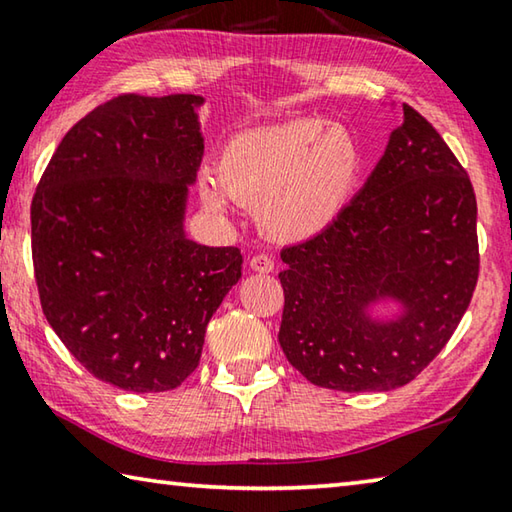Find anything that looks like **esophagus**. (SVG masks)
<instances>
[{"instance_id": "obj_1", "label": "esophagus", "mask_w": 512, "mask_h": 512, "mask_svg": "<svg viewBox=\"0 0 512 512\" xmlns=\"http://www.w3.org/2000/svg\"><path fill=\"white\" fill-rule=\"evenodd\" d=\"M273 266H275L273 259L268 255H262V253L250 259V268H253V271H257V273H271Z\"/></svg>"}]
</instances>
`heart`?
<instances>
[{
    "label": "heart",
    "instance_id": "heart-1",
    "mask_svg": "<svg viewBox=\"0 0 512 512\" xmlns=\"http://www.w3.org/2000/svg\"><path fill=\"white\" fill-rule=\"evenodd\" d=\"M359 149L339 124L296 119L235 135L216 162V180L205 178L207 207L223 210L228 198L255 207L266 235L300 241L325 230L350 194Z\"/></svg>",
    "mask_w": 512,
    "mask_h": 512
}]
</instances>
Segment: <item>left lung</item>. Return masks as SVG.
Returning <instances> with one entry per match:
<instances>
[{"label":"left lung","instance_id":"left-lung-1","mask_svg":"<svg viewBox=\"0 0 512 512\" xmlns=\"http://www.w3.org/2000/svg\"><path fill=\"white\" fill-rule=\"evenodd\" d=\"M284 357L320 388L393 391L438 357L479 280L476 196L470 176L427 119L404 121L375 171L339 216L282 248ZM381 297L405 311L377 324Z\"/></svg>","mask_w":512,"mask_h":512}]
</instances>
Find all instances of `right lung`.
<instances>
[{
	"label": "right lung",
	"instance_id": "right-lung-1",
	"mask_svg": "<svg viewBox=\"0 0 512 512\" xmlns=\"http://www.w3.org/2000/svg\"><path fill=\"white\" fill-rule=\"evenodd\" d=\"M194 94H119L69 128L31 201L40 305L106 384L164 393L201 361L207 323L241 277L239 248L183 232L203 158Z\"/></svg>",
	"mask_w": 512,
	"mask_h": 512
}]
</instances>
